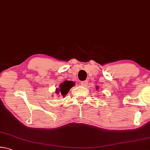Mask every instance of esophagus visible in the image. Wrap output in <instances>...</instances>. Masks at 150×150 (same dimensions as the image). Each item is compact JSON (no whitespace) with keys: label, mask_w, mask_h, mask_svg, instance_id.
Segmentation results:
<instances>
[{"label":"esophagus","mask_w":150,"mask_h":150,"mask_svg":"<svg viewBox=\"0 0 150 150\" xmlns=\"http://www.w3.org/2000/svg\"><path fill=\"white\" fill-rule=\"evenodd\" d=\"M87 81H81V85L82 86V87H85V86L87 85Z\"/></svg>","instance_id":"esophagus-1"}]
</instances>
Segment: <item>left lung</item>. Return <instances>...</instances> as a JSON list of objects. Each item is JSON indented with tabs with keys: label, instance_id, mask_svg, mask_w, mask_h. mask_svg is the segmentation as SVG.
Instances as JSON below:
<instances>
[{
	"label": "left lung",
	"instance_id": "left-lung-1",
	"mask_svg": "<svg viewBox=\"0 0 150 150\" xmlns=\"http://www.w3.org/2000/svg\"><path fill=\"white\" fill-rule=\"evenodd\" d=\"M97 88H98V87H97Z\"/></svg>",
	"mask_w": 150,
	"mask_h": 150
}]
</instances>
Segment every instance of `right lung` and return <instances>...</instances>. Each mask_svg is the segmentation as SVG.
I'll return each mask as SVG.
<instances>
[{"instance_id": "1", "label": "right lung", "mask_w": 150, "mask_h": 150, "mask_svg": "<svg viewBox=\"0 0 150 150\" xmlns=\"http://www.w3.org/2000/svg\"><path fill=\"white\" fill-rule=\"evenodd\" d=\"M74 85L75 83L72 82V81H65L63 82V83H62V84L59 85V88H57L55 92H56L57 94H59L60 95L65 96V95H67V93L69 92L70 88Z\"/></svg>"}]
</instances>
